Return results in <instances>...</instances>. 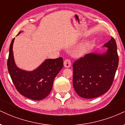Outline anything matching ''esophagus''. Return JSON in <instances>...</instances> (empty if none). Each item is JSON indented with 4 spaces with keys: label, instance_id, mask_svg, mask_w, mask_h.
Returning a JSON list of instances; mask_svg holds the SVG:
<instances>
[{
    "label": "esophagus",
    "instance_id": "34e87169",
    "mask_svg": "<svg viewBox=\"0 0 125 125\" xmlns=\"http://www.w3.org/2000/svg\"><path fill=\"white\" fill-rule=\"evenodd\" d=\"M71 61L68 59H66L65 61H64V66L65 68H69L71 67Z\"/></svg>",
    "mask_w": 125,
    "mask_h": 125
}]
</instances>
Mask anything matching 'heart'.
Masks as SVG:
<instances>
[{
  "label": "heart",
  "instance_id": "1",
  "mask_svg": "<svg viewBox=\"0 0 125 125\" xmlns=\"http://www.w3.org/2000/svg\"><path fill=\"white\" fill-rule=\"evenodd\" d=\"M93 46V42L91 41L83 42L78 44L72 51V54L75 57H79L84 55V54L92 49Z\"/></svg>",
  "mask_w": 125,
  "mask_h": 125
}]
</instances>
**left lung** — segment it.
Listing matches in <instances>:
<instances>
[{
	"label": "left lung",
	"mask_w": 125,
	"mask_h": 125,
	"mask_svg": "<svg viewBox=\"0 0 125 125\" xmlns=\"http://www.w3.org/2000/svg\"><path fill=\"white\" fill-rule=\"evenodd\" d=\"M103 47L107 49L102 53L87 54L73 63V86L81 97H97L112 85L119 63L113 37Z\"/></svg>",
	"instance_id": "obj_1"
}]
</instances>
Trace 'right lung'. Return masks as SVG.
<instances>
[{"mask_svg":"<svg viewBox=\"0 0 125 125\" xmlns=\"http://www.w3.org/2000/svg\"><path fill=\"white\" fill-rule=\"evenodd\" d=\"M14 39V38L11 42L7 60V68L12 81L21 95L33 100L43 99L50 94L54 80L62 68V58L46 59L33 71L20 69L17 66L14 58L13 47Z\"/></svg>","mask_w":125,"mask_h":125,"instance_id":"obj_1","label":"right lung"}]
</instances>
